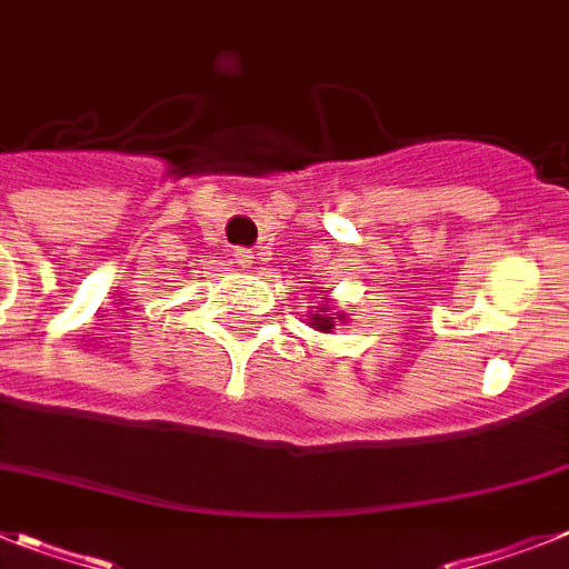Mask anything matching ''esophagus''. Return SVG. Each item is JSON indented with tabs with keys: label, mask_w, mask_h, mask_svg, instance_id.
<instances>
[{
	"label": "esophagus",
	"mask_w": 569,
	"mask_h": 569,
	"mask_svg": "<svg viewBox=\"0 0 569 569\" xmlns=\"http://www.w3.org/2000/svg\"><path fill=\"white\" fill-rule=\"evenodd\" d=\"M232 259H236V264L241 267H252L256 264V252L247 250V247H238V250L232 252Z\"/></svg>",
	"instance_id": "esophagus-1"
}]
</instances>
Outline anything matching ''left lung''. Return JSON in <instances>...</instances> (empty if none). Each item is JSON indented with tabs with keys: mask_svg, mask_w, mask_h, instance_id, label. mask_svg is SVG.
<instances>
[{
	"mask_svg": "<svg viewBox=\"0 0 569 569\" xmlns=\"http://www.w3.org/2000/svg\"><path fill=\"white\" fill-rule=\"evenodd\" d=\"M337 319H342V313H333L331 308H319L317 313H310V322L317 325V331H322V333H331Z\"/></svg>",
	"mask_w": 569,
	"mask_h": 569,
	"instance_id": "left-lung-1",
	"label": "left lung"
}]
</instances>
